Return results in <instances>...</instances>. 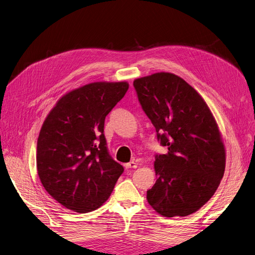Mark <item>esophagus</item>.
Segmentation results:
<instances>
[{"mask_svg": "<svg viewBox=\"0 0 255 255\" xmlns=\"http://www.w3.org/2000/svg\"><path fill=\"white\" fill-rule=\"evenodd\" d=\"M125 167L127 168V169H129V168H136L137 167V165H136V163L135 162H129V163H127V164H125Z\"/></svg>", "mask_w": 255, "mask_h": 255, "instance_id": "34e87169", "label": "esophagus"}]
</instances>
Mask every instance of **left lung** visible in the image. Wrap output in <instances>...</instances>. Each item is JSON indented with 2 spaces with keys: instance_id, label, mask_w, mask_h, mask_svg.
Segmentation results:
<instances>
[{
  "instance_id": "8db88e82",
  "label": "left lung",
  "mask_w": 255,
  "mask_h": 255,
  "mask_svg": "<svg viewBox=\"0 0 255 255\" xmlns=\"http://www.w3.org/2000/svg\"><path fill=\"white\" fill-rule=\"evenodd\" d=\"M133 86L157 140L168 149L155 154L157 180L147 201L167 218L189 215L211 199L225 172L218 124L200 94L173 73L136 79Z\"/></svg>"
}]
</instances>
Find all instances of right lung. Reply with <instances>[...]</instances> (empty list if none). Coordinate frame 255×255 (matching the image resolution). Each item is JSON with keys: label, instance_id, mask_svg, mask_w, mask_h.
I'll return each instance as SVG.
<instances>
[{"label": "right lung", "instance_id": "obj_1", "mask_svg": "<svg viewBox=\"0 0 255 255\" xmlns=\"http://www.w3.org/2000/svg\"><path fill=\"white\" fill-rule=\"evenodd\" d=\"M128 88L126 82L85 85L65 94L47 116L37 138V174L67 209L100 208L124 172L109 154L104 124Z\"/></svg>", "mask_w": 255, "mask_h": 255}]
</instances>
